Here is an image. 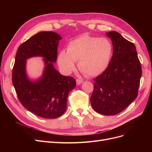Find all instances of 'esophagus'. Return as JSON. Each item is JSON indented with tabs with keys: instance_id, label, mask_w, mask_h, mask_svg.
Here are the masks:
<instances>
[{
	"instance_id": "34e87169",
	"label": "esophagus",
	"mask_w": 152,
	"mask_h": 152,
	"mask_svg": "<svg viewBox=\"0 0 152 152\" xmlns=\"http://www.w3.org/2000/svg\"><path fill=\"white\" fill-rule=\"evenodd\" d=\"M83 81L82 80H80V79H76V84L77 85H79L81 84V83H83Z\"/></svg>"
}]
</instances>
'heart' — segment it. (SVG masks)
I'll return each mask as SVG.
<instances>
[{
	"mask_svg": "<svg viewBox=\"0 0 152 152\" xmlns=\"http://www.w3.org/2000/svg\"><path fill=\"white\" fill-rule=\"evenodd\" d=\"M113 44L107 37L83 35L72 40L68 50L62 49L58 55V65L62 73L69 75L76 67L90 76H97L108 68L113 55Z\"/></svg>",
	"mask_w": 152,
	"mask_h": 152,
	"instance_id": "1",
	"label": "heart"
}]
</instances>
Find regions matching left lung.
<instances>
[{"label":"left lung","instance_id":"left-lung-1","mask_svg":"<svg viewBox=\"0 0 152 152\" xmlns=\"http://www.w3.org/2000/svg\"><path fill=\"white\" fill-rule=\"evenodd\" d=\"M106 34L112 41L113 56L107 69L94 79L91 103L96 112L111 116L121 112L137 97L142 68L133 43L115 31Z\"/></svg>","mask_w":152,"mask_h":152}]
</instances>
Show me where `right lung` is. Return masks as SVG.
Masks as SVG:
<instances>
[{
  "instance_id": "1",
  "label": "right lung",
  "mask_w": 152,
  "mask_h": 152,
  "mask_svg": "<svg viewBox=\"0 0 152 152\" xmlns=\"http://www.w3.org/2000/svg\"><path fill=\"white\" fill-rule=\"evenodd\" d=\"M61 39L52 31L40 32L20 45L16 54L12 72L16 93L24 107L42 118L61 116L68 94L76 86L73 77L61 75L53 66ZM34 56L42 57L45 67L41 78L31 80L26 74V60Z\"/></svg>"
}]
</instances>
